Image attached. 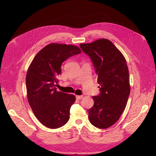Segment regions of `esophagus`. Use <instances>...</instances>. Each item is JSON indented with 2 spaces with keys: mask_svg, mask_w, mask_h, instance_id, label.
Here are the masks:
<instances>
[{
  "mask_svg": "<svg viewBox=\"0 0 156 156\" xmlns=\"http://www.w3.org/2000/svg\"><path fill=\"white\" fill-rule=\"evenodd\" d=\"M83 95H76V99L77 100H80V99H81L83 98Z\"/></svg>",
  "mask_w": 156,
  "mask_h": 156,
  "instance_id": "1",
  "label": "esophagus"
}]
</instances>
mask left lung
Returning a JSON list of instances; mask_svg holds the SVG:
<instances>
[{
	"label": "left lung",
	"mask_w": 156,
	"mask_h": 156,
	"mask_svg": "<svg viewBox=\"0 0 156 156\" xmlns=\"http://www.w3.org/2000/svg\"><path fill=\"white\" fill-rule=\"evenodd\" d=\"M80 47L90 57L100 85V95L92 97L94 105L88 110L89 121L97 128H108L118 121L128 102L130 85L126 61L108 39L81 44Z\"/></svg>",
	"instance_id": "8db88e82"
}]
</instances>
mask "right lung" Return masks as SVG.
<instances>
[{"mask_svg":"<svg viewBox=\"0 0 156 156\" xmlns=\"http://www.w3.org/2000/svg\"><path fill=\"white\" fill-rule=\"evenodd\" d=\"M80 52L76 45L51 43L37 54L29 66L26 76L27 99L36 118L47 128H58L69 120L76 97L57 91L55 87L62 63Z\"/></svg>","mask_w":156,"mask_h":156,"instance_id":"add662e5","label":"right lung"}]
</instances>
